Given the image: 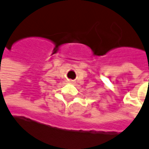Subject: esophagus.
Returning a JSON list of instances; mask_svg holds the SVG:
<instances>
[{"instance_id": "obj_1", "label": "esophagus", "mask_w": 149, "mask_h": 149, "mask_svg": "<svg viewBox=\"0 0 149 149\" xmlns=\"http://www.w3.org/2000/svg\"><path fill=\"white\" fill-rule=\"evenodd\" d=\"M68 82L71 83V84H73V83H74V81H73V80H71V79H68Z\"/></svg>"}]
</instances>
